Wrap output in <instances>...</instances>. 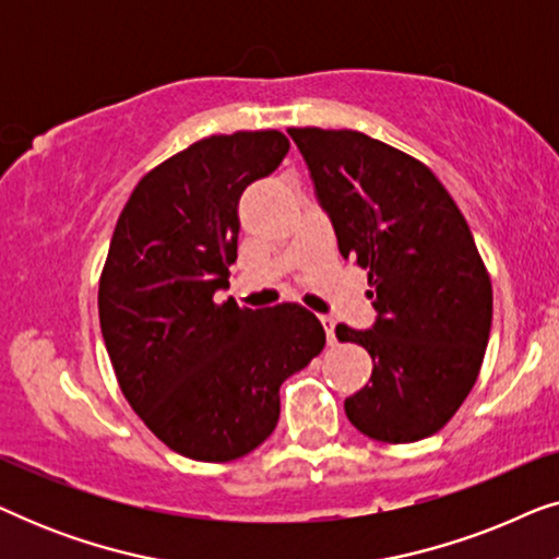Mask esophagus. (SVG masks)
Here are the masks:
<instances>
[{"instance_id": "esophagus-1", "label": "esophagus", "mask_w": 559, "mask_h": 559, "mask_svg": "<svg viewBox=\"0 0 559 559\" xmlns=\"http://www.w3.org/2000/svg\"><path fill=\"white\" fill-rule=\"evenodd\" d=\"M320 323L325 328V335H328V343L335 341V320L328 318V316H320Z\"/></svg>"}]
</instances>
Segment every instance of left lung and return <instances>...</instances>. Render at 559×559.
Wrapping results in <instances>:
<instances>
[{"mask_svg": "<svg viewBox=\"0 0 559 559\" xmlns=\"http://www.w3.org/2000/svg\"><path fill=\"white\" fill-rule=\"evenodd\" d=\"M333 221L343 259L369 270L371 331L335 325L369 350L371 381L346 400L379 442H417L461 409L484 364L493 289L468 221L417 157L350 129H287Z\"/></svg>", "mask_w": 559, "mask_h": 559, "instance_id": "left-lung-1", "label": "left lung"}]
</instances>
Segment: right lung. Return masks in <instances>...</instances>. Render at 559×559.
Wrapping results in <instances>:
<instances>
[{"instance_id":"add662e5","label":"right lung","mask_w":559,"mask_h":559,"mask_svg":"<svg viewBox=\"0 0 559 559\" xmlns=\"http://www.w3.org/2000/svg\"><path fill=\"white\" fill-rule=\"evenodd\" d=\"M277 129L213 134L144 175L114 228L98 320L114 373L144 425L175 453L228 463L277 427L280 386L325 346L302 305L216 302L239 239L243 188L277 170Z\"/></svg>"}]
</instances>
